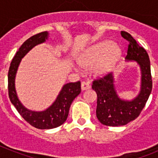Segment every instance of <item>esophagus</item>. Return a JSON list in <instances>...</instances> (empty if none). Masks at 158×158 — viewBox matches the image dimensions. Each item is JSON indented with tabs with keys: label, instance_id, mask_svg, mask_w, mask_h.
<instances>
[{
	"label": "esophagus",
	"instance_id": "34e87169",
	"mask_svg": "<svg viewBox=\"0 0 158 158\" xmlns=\"http://www.w3.org/2000/svg\"><path fill=\"white\" fill-rule=\"evenodd\" d=\"M90 89V85L88 82L83 81L81 82V89L82 90H87V89Z\"/></svg>",
	"mask_w": 158,
	"mask_h": 158
}]
</instances>
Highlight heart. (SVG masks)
<instances>
[{
	"mask_svg": "<svg viewBox=\"0 0 158 158\" xmlns=\"http://www.w3.org/2000/svg\"><path fill=\"white\" fill-rule=\"evenodd\" d=\"M121 55L117 44L104 42L93 46L84 53L79 62L85 69H90L96 76H103L115 67Z\"/></svg>",
	"mask_w": 158,
	"mask_h": 158,
	"instance_id": "b5f03b06",
	"label": "heart"
}]
</instances>
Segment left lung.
I'll return each instance as SVG.
<instances>
[{
    "instance_id": "1",
    "label": "left lung",
    "mask_w": 158,
    "mask_h": 158,
    "mask_svg": "<svg viewBox=\"0 0 158 158\" xmlns=\"http://www.w3.org/2000/svg\"><path fill=\"white\" fill-rule=\"evenodd\" d=\"M121 35L129 42L126 59L136 61L140 65L141 90L134 100H124L117 95L112 73L93 81L92 88L97 94L96 117L102 124L109 127L123 126L138 118L149 99L153 86L150 58L146 51L128 32L122 31Z\"/></svg>"
}]
</instances>
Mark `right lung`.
<instances>
[{
	"instance_id": "obj_1",
	"label": "right lung",
	"mask_w": 158,
	"mask_h": 158,
	"mask_svg": "<svg viewBox=\"0 0 158 158\" xmlns=\"http://www.w3.org/2000/svg\"><path fill=\"white\" fill-rule=\"evenodd\" d=\"M48 32L43 31L31 36L19 47L12 58L8 73V96L19 115L30 125L38 129H52L63 124L69 115L72 102L80 94L81 81L65 84L54 104L43 111H33L27 109L19 102L15 89V77L21 58L35 46L44 43L48 38Z\"/></svg>"
}]
</instances>
